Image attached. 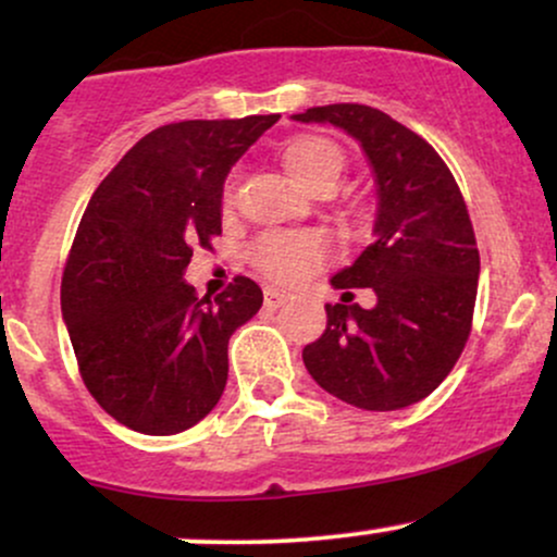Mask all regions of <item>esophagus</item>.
<instances>
[{
  "label": "esophagus",
  "instance_id": "34e87169",
  "mask_svg": "<svg viewBox=\"0 0 557 557\" xmlns=\"http://www.w3.org/2000/svg\"><path fill=\"white\" fill-rule=\"evenodd\" d=\"M287 293L277 290V287H264V304L270 306V309H280V306L287 304Z\"/></svg>",
  "mask_w": 557,
  "mask_h": 557
}]
</instances>
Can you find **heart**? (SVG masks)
I'll return each mask as SVG.
<instances>
[{"label": "heart", "mask_w": 557, "mask_h": 557, "mask_svg": "<svg viewBox=\"0 0 557 557\" xmlns=\"http://www.w3.org/2000/svg\"><path fill=\"white\" fill-rule=\"evenodd\" d=\"M283 164L300 188L314 190L337 185L343 172V151L324 136H298L285 146ZM233 196L227 183L225 198ZM327 240L317 233H270L261 235L251 248V261L274 283H298L327 259Z\"/></svg>", "instance_id": "1"}]
</instances>
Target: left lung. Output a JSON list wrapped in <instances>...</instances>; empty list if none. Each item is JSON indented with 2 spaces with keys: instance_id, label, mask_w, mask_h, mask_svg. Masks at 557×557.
<instances>
[{
  "instance_id": "8db88e82",
  "label": "left lung",
  "mask_w": 557,
  "mask_h": 557,
  "mask_svg": "<svg viewBox=\"0 0 557 557\" xmlns=\"http://www.w3.org/2000/svg\"><path fill=\"white\" fill-rule=\"evenodd\" d=\"M293 120L359 140L376 183L372 246L330 280L337 290L372 287L376 304L324 306L327 330L304 348L306 369L363 411L413 406L456 367L474 317L479 251L456 177L424 138L374 107H311Z\"/></svg>"
}]
</instances>
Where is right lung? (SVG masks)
Instances as JSON below:
<instances>
[{"mask_svg": "<svg viewBox=\"0 0 557 557\" xmlns=\"http://www.w3.org/2000/svg\"><path fill=\"white\" fill-rule=\"evenodd\" d=\"M280 114L185 120L120 159L81 216L62 274V319L96 403L144 434L198 424L227 385V343L261 309L248 277L214 300L183 280L222 233L233 164Z\"/></svg>", "mask_w": 557, "mask_h": 557, "instance_id": "right-lung-1", "label": "right lung"}]
</instances>
